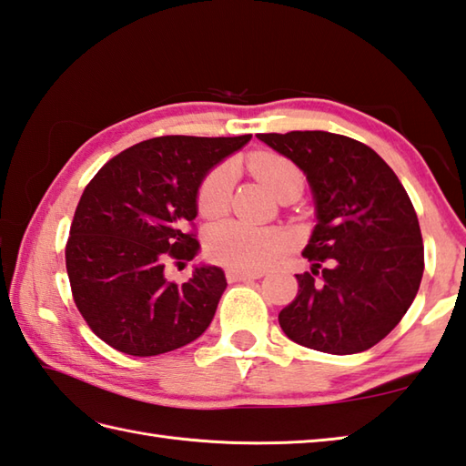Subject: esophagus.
I'll use <instances>...</instances> for the list:
<instances>
[{
	"label": "esophagus",
	"mask_w": 466,
	"mask_h": 466,
	"mask_svg": "<svg viewBox=\"0 0 466 466\" xmlns=\"http://www.w3.org/2000/svg\"><path fill=\"white\" fill-rule=\"evenodd\" d=\"M262 270H236V268H228L226 270V279L230 282H238V280H254L260 279Z\"/></svg>",
	"instance_id": "1"
}]
</instances>
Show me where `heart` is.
<instances>
[{
    "mask_svg": "<svg viewBox=\"0 0 466 466\" xmlns=\"http://www.w3.org/2000/svg\"><path fill=\"white\" fill-rule=\"evenodd\" d=\"M248 169L275 198L290 187H303V177L295 163L282 155L268 151L252 155ZM234 176V167L230 163H224L204 179L198 194V208L202 216L218 218L226 212L230 206ZM282 248H285V238L280 232L240 222L216 224L206 238L209 258L236 270H258L267 267L279 257Z\"/></svg>",
    "mask_w": 466,
    "mask_h": 466,
    "instance_id": "obj_1",
    "label": "heart"
}]
</instances>
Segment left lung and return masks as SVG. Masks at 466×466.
Listing matches in <instances>:
<instances>
[{
  "label": "left lung",
  "instance_id": "obj_1",
  "mask_svg": "<svg viewBox=\"0 0 466 466\" xmlns=\"http://www.w3.org/2000/svg\"><path fill=\"white\" fill-rule=\"evenodd\" d=\"M305 173L315 228L297 297L279 313L289 339L350 355L373 348L402 321L420 289V224L404 186L368 145L327 131L257 135Z\"/></svg>",
  "mask_w": 466,
  "mask_h": 466
}]
</instances>
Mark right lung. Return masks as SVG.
I'll return each mask as SVG.
<instances>
[{
	"instance_id": "1",
	"label": "right lung",
	"mask_w": 466,
	"mask_h": 466,
	"mask_svg": "<svg viewBox=\"0 0 466 466\" xmlns=\"http://www.w3.org/2000/svg\"><path fill=\"white\" fill-rule=\"evenodd\" d=\"M250 139L155 137L118 153L82 191L66 270L80 315L111 348L149 358L196 341L212 323L224 270L196 264L176 285L166 264L198 257L199 242L184 228L198 216L199 187Z\"/></svg>"
}]
</instances>
